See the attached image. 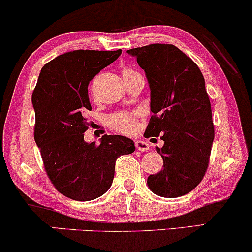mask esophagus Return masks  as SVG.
<instances>
[{
  "mask_svg": "<svg viewBox=\"0 0 252 252\" xmlns=\"http://www.w3.org/2000/svg\"><path fill=\"white\" fill-rule=\"evenodd\" d=\"M135 147H136V150L141 151V152L150 150V145H148L146 141H142V140H136L135 141Z\"/></svg>",
  "mask_w": 252,
  "mask_h": 252,
  "instance_id": "obj_1",
  "label": "esophagus"
}]
</instances>
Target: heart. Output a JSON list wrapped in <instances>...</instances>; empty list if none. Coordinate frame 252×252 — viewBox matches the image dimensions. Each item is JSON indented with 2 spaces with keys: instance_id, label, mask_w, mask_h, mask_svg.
Wrapping results in <instances>:
<instances>
[{
  "instance_id": "heart-1",
  "label": "heart",
  "mask_w": 252,
  "mask_h": 252,
  "mask_svg": "<svg viewBox=\"0 0 252 252\" xmlns=\"http://www.w3.org/2000/svg\"><path fill=\"white\" fill-rule=\"evenodd\" d=\"M138 73L132 69H125L123 71V76H128V74ZM140 116L138 111L134 112H117V113L110 114L107 117L106 123L110 128L113 131L123 133V134H131L135 131L136 121Z\"/></svg>"
}]
</instances>
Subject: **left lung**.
Segmentation results:
<instances>
[{"mask_svg":"<svg viewBox=\"0 0 252 252\" xmlns=\"http://www.w3.org/2000/svg\"><path fill=\"white\" fill-rule=\"evenodd\" d=\"M127 52L150 84L153 116L144 135L164 142L157 147L163 169L148 176L147 185L159 196H182L203 179L215 136L203 74L173 44L155 43Z\"/></svg>","mask_w":252,"mask_h":252,"instance_id":"8db88e82","label":"left lung"}]
</instances>
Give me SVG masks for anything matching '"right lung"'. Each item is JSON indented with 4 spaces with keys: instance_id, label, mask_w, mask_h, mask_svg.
<instances>
[{
    "instance_id": "obj_1",
    "label": "right lung",
    "mask_w": 252,
    "mask_h": 252,
    "mask_svg": "<svg viewBox=\"0 0 252 252\" xmlns=\"http://www.w3.org/2000/svg\"><path fill=\"white\" fill-rule=\"evenodd\" d=\"M121 50H74L57 56L40 70L32 92L33 136L49 179L61 194L76 201L94 200L110 189L116 161L135 146L123 135H102L100 145L84 141L91 111L88 86L113 63Z\"/></svg>"
}]
</instances>
